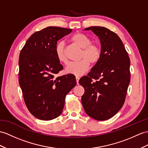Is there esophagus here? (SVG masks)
Listing matches in <instances>:
<instances>
[{
    "instance_id": "esophagus-1",
    "label": "esophagus",
    "mask_w": 148,
    "mask_h": 148,
    "mask_svg": "<svg viewBox=\"0 0 148 148\" xmlns=\"http://www.w3.org/2000/svg\"><path fill=\"white\" fill-rule=\"evenodd\" d=\"M79 80H80V78H79L78 77H76V81H77V84L78 85V82H79Z\"/></svg>"
}]
</instances>
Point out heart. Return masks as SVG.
I'll return each mask as SVG.
<instances>
[{
  "label": "heart",
  "mask_w": 148,
  "mask_h": 148,
  "mask_svg": "<svg viewBox=\"0 0 148 148\" xmlns=\"http://www.w3.org/2000/svg\"><path fill=\"white\" fill-rule=\"evenodd\" d=\"M71 40L83 50L81 53V60L75 62H70L65 68L68 74L80 77L88 70L89 63L95 64L101 56V50L97 45L91 44V40L86 36L82 33H77L71 37ZM64 42L60 41L55 48V53L58 60L61 63H66L67 58L64 51Z\"/></svg>",
  "instance_id": "heart-1"
}]
</instances>
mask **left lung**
Here are the masks:
<instances>
[{
  "label": "left lung",
  "mask_w": 148,
  "mask_h": 148,
  "mask_svg": "<svg viewBox=\"0 0 148 148\" xmlns=\"http://www.w3.org/2000/svg\"><path fill=\"white\" fill-rule=\"evenodd\" d=\"M84 30H91L99 37L101 56L87 76L79 80L85 89L82 106L90 117L105 121L112 117L123 106L130 82V59L123 42L115 32L100 26ZM92 79L97 80L93 82Z\"/></svg>",
  "instance_id": "8db88e82"
}]
</instances>
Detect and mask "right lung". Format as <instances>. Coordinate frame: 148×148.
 <instances>
[{
    "mask_svg": "<svg viewBox=\"0 0 148 148\" xmlns=\"http://www.w3.org/2000/svg\"><path fill=\"white\" fill-rule=\"evenodd\" d=\"M71 31L47 27L32 34L20 53L19 85L28 110L39 119L50 121L60 116L66 95L77 84L73 75L55 77L63 69L56 56L55 46Z\"/></svg>",
    "mask_w": 148,
    "mask_h": 148,
    "instance_id": "add662e5",
    "label": "right lung"
}]
</instances>
